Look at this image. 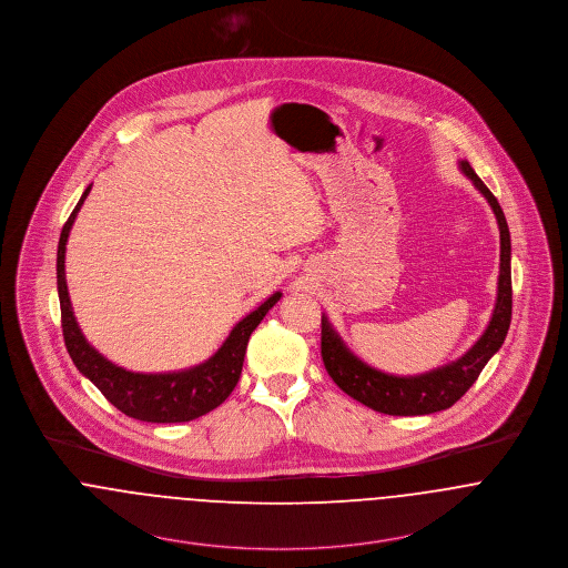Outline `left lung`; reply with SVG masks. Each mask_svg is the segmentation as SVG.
<instances>
[{
	"instance_id": "1",
	"label": "left lung",
	"mask_w": 568,
	"mask_h": 568,
	"mask_svg": "<svg viewBox=\"0 0 568 568\" xmlns=\"http://www.w3.org/2000/svg\"><path fill=\"white\" fill-rule=\"evenodd\" d=\"M459 169L474 182V186L489 201L500 227V276L498 298L489 326L466 354L448 365L432 368L420 375H390L368 367L341 341L328 317L322 315V358L334 384L352 399L361 400L375 412L390 416H423L448 409L469 390L480 371L498 352L510 326L513 287H510V232L506 216L494 193L483 184L467 161H459Z\"/></svg>"
}]
</instances>
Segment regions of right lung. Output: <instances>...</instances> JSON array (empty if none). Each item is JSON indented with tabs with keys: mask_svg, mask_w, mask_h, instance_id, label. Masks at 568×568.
I'll list each match as a JSON object with an SVG mask.
<instances>
[{
	"mask_svg": "<svg viewBox=\"0 0 568 568\" xmlns=\"http://www.w3.org/2000/svg\"><path fill=\"white\" fill-rule=\"evenodd\" d=\"M90 189L92 184L83 191L81 200L68 216L58 244V294L68 354L74 367L101 390L104 399L113 403L120 412H124L131 418L143 423H189L193 418H200L232 395L242 373L251 333L260 326L267 311L281 301V292L272 294L244 320H240L234 331L225 338V343L219 347V352L197 367L173 373H133L113 365L99 354L81 333L72 313L64 272L68 234L72 230L77 212L90 195Z\"/></svg>",
	"mask_w": 568,
	"mask_h": 568,
	"instance_id": "add662e5",
	"label": "right lung"
}]
</instances>
